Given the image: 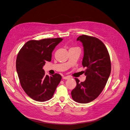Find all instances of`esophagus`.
Wrapping results in <instances>:
<instances>
[{
	"mask_svg": "<svg viewBox=\"0 0 130 130\" xmlns=\"http://www.w3.org/2000/svg\"><path fill=\"white\" fill-rule=\"evenodd\" d=\"M70 76H64L63 77V78L64 79H69L70 78Z\"/></svg>",
	"mask_w": 130,
	"mask_h": 130,
	"instance_id": "obj_1",
	"label": "esophagus"
}]
</instances>
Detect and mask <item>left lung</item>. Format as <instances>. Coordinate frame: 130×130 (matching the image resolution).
I'll list each match as a JSON object with an SVG mask.
<instances>
[{"instance_id":"left-lung-1","label":"left lung","mask_w":130,"mask_h":130,"mask_svg":"<svg viewBox=\"0 0 130 130\" xmlns=\"http://www.w3.org/2000/svg\"><path fill=\"white\" fill-rule=\"evenodd\" d=\"M77 40L84 47L82 65L86 68V79L80 83L75 78L77 84L71 94L76 102L87 103L96 99L104 89L111 73V60L107 47L98 38L82 35Z\"/></svg>"}]
</instances>
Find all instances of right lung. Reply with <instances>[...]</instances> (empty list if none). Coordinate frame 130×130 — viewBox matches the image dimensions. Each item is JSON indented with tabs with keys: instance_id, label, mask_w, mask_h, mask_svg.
Listing matches in <instances>:
<instances>
[{
	"instance_id": "right-lung-1",
	"label": "right lung",
	"mask_w": 130,
	"mask_h": 130,
	"mask_svg": "<svg viewBox=\"0 0 130 130\" xmlns=\"http://www.w3.org/2000/svg\"><path fill=\"white\" fill-rule=\"evenodd\" d=\"M62 38L30 40L19 51L16 59V70L21 87L32 99L44 102L52 98L62 79L58 74L45 75L43 66L50 62L52 53Z\"/></svg>"
}]
</instances>
